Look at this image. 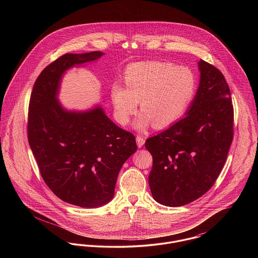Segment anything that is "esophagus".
Returning <instances> with one entry per match:
<instances>
[{
    "label": "esophagus",
    "mask_w": 258,
    "mask_h": 258,
    "mask_svg": "<svg viewBox=\"0 0 258 258\" xmlns=\"http://www.w3.org/2000/svg\"><path fill=\"white\" fill-rule=\"evenodd\" d=\"M136 143H137V146L139 148L142 147L145 143V139L144 137H142L141 135H137L136 136Z\"/></svg>",
    "instance_id": "obj_1"
}]
</instances>
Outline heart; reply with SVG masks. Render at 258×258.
<instances>
[{
  "mask_svg": "<svg viewBox=\"0 0 258 258\" xmlns=\"http://www.w3.org/2000/svg\"><path fill=\"white\" fill-rule=\"evenodd\" d=\"M124 80H115L111 85L115 116L121 124H126L140 100L142 112L135 122L139 131H145L152 122L156 127L175 122L197 95L196 74L168 61L134 63L126 69Z\"/></svg>",
  "mask_w": 258,
  "mask_h": 258,
  "instance_id": "obj_1",
  "label": "heart"
}]
</instances>
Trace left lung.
Instances as JSON below:
<instances>
[{
    "label": "left lung",
    "instance_id": "obj_1",
    "mask_svg": "<svg viewBox=\"0 0 258 258\" xmlns=\"http://www.w3.org/2000/svg\"><path fill=\"white\" fill-rule=\"evenodd\" d=\"M200 83L186 115L146 140L153 157L149 185L154 199L179 207L205 195L217 181L233 140L234 110L221 71L198 62Z\"/></svg>",
    "mask_w": 258,
    "mask_h": 258
}]
</instances>
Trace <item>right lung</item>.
<instances>
[{
  "mask_svg": "<svg viewBox=\"0 0 258 258\" xmlns=\"http://www.w3.org/2000/svg\"><path fill=\"white\" fill-rule=\"evenodd\" d=\"M102 55L67 53L52 61L38 75L29 103L28 141L43 181L62 201L84 208L110 201L120 169L137 150L135 135L100 107L70 112L57 100L62 74Z\"/></svg>",
  "mask_w": 258,
  "mask_h": 258,
  "instance_id": "add662e5",
  "label": "right lung"
}]
</instances>
